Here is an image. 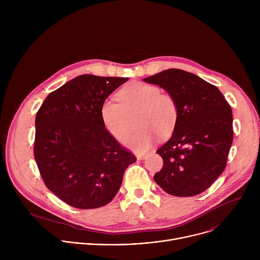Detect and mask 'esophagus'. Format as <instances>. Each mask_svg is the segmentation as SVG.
<instances>
[{"instance_id": "34e87169", "label": "esophagus", "mask_w": 260, "mask_h": 260, "mask_svg": "<svg viewBox=\"0 0 260 260\" xmlns=\"http://www.w3.org/2000/svg\"><path fill=\"white\" fill-rule=\"evenodd\" d=\"M147 153H144V154H137V159L138 160H143V159H145L146 157H147Z\"/></svg>"}]
</instances>
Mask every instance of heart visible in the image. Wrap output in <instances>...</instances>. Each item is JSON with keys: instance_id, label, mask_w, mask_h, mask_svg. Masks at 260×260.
I'll list each match as a JSON object with an SVG mask.
<instances>
[{"instance_id": "b5f03b06", "label": "heart", "mask_w": 260, "mask_h": 260, "mask_svg": "<svg viewBox=\"0 0 260 260\" xmlns=\"http://www.w3.org/2000/svg\"><path fill=\"white\" fill-rule=\"evenodd\" d=\"M118 101L108 99L101 107V117L106 129L121 140L129 128L130 117L139 114L137 124L141 128L122 139L129 149L142 153L159 138L170 136L176 127L179 111L175 98L160 88L142 82L126 84L117 94Z\"/></svg>"}]
</instances>
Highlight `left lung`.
Listing matches in <instances>:
<instances>
[{
    "label": "left lung",
    "mask_w": 260,
    "mask_h": 260,
    "mask_svg": "<svg viewBox=\"0 0 260 260\" xmlns=\"http://www.w3.org/2000/svg\"><path fill=\"white\" fill-rule=\"evenodd\" d=\"M143 81L172 94L179 111L172 137L156 151L164 167L154 181L175 197L202 193L226 166L234 136L230 104L215 85L183 70H165Z\"/></svg>",
    "instance_id": "left-lung-1"
}]
</instances>
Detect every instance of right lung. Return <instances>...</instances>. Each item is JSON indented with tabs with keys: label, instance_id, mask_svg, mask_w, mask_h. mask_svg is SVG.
Wrapping results in <instances>:
<instances>
[{
	"label": "right lung",
	"instance_id": "add662e5",
	"mask_svg": "<svg viewBox=\"0 0 260 260\" xmlns=\"http://www.w3.org/2000/svg\"><path fill=\"white\" fill-rule=\"evenodd\" d=\"M128 78L81 75L47 95L36 115L34 155L46 187L77 209L114 199L136 157L105 127L101 107Z\"/></svg>",
	"mask_w": 260,
	"mask_h": 260
}]
</instances>
